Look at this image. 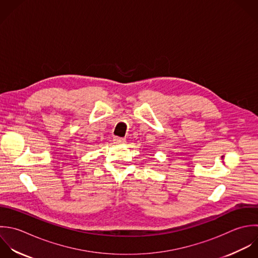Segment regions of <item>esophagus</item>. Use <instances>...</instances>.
Wrapping results in <instances>:
<instances>
[{"mask_svg": "<svg viewBox=\"0 0 258 258\" xmlns=\"http://www.w3.org/2000/svg\"><path fill=\"white\" fill-rule=\"evenodd\" d=\"M113 141H114V143H115V144H123V143L125 142V140H124V139H122V138H118V137H115Z\"/></svg>", "mask_w": 258, "mask_h": 258, "instance_id": "34e87169", "label": "esophagus"}]
</instances>
